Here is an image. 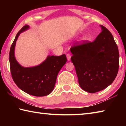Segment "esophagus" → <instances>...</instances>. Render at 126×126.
I'll list each match as a JSON object with an SVG mask.
<instances>
[{"label":"esophagus","mask_w":126,"mask_h":126,"mask_svg":"<svg viewBox=\"0 0 126 126\" xmlns=\"http://www.w3.org/2000/svg\"><path fill=\"white\" fill-rule=\"evenodd\" d=\"M71 54H70L69 53H67V59H68V61H70V59H71Z\"/></svg>","instance_id":"obj_1"}]
</instances>
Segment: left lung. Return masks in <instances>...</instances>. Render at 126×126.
Returning <instances> with one entry per match:
<instances>
[{"label":"left lung","mask_w":126,"mask_h":126,"mask_svg":"<svg viewBox=\"0 0 126 126\" xmlns=\"http://www.w3.org/2000/svg\"><path fill=\"white\" fill-rule=\"evenodd\" d=\"M102 31L91 42H76L71 48V61L75 67L80 87L93 93L113 82L119 69V52L111 33L103 25Z\"/></svg>","instance_id":"left-lung-1"}]
</instances>
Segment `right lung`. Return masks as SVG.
Instances as JSON below:
<instances>
[{"instance_id": "obj_1", "label": "right lung", "mask_w": 126, "mask_h": 126, "mask_svg": "<svg viewBox=\"0 0 126 126\" xmlns=\"http://www.w3.org/2000/svg\"><path fill=\"white\" fill-rule=\"evenodd\" d=\"M28 28V25H25L18 32L10 47L9 57L10 72L15 83L25 93L34 96H46L54 89L57 75L67 62V57L64 54L60 56L52 55L36 67H22L15 58V46L20 33Z\"/></svg>"}]
</instances>
